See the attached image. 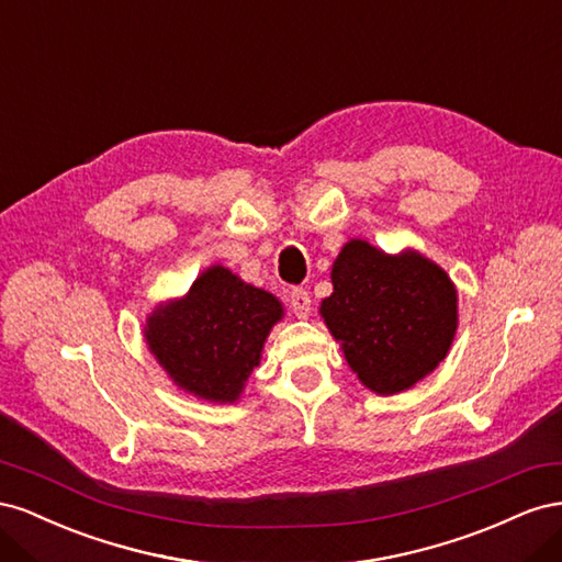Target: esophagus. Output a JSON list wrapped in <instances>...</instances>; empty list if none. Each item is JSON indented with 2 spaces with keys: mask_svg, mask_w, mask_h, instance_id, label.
Returning a JSON list of instances; mask_svg holds the SVG:
<instances>
[{
  "mask_svg": "<svg viewBox=\"0 0 562 562\" xmlns=\"http://www.w3.org/2000/svg\"><path fill=\"white\" fill-rule=\"evenodd\" d=\"M288 302H291V310L297 318H307L312 312V297L304 288H293L291 295H288Z\"/></svg>",
  "mask_w": 562,
  "mask_h": 562,
  "instance_id": "1",
  "label": "esophagus"
}]
</instances>
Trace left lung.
<instances>
[{
  "instance_id": "1",
  "label": "left lung",
  "mask_w": 562,
  "mask_h": 562,
  "mask_svg": "<svg viewBox=\"0 0 562 562\" xmlns=\"http://www.w3.org/2000/svg\"><path fill=\"white\" fill-rule=\"evenodd\" d=\"M333 293L318 314L363 386L394 396L446 359L457 333V288L419 250L384 252L363 239L342 246Z\"/></svg>"
}]
</instances>
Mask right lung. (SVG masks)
Returning a JSON list of instances; mask_svg holds the SVG:
<instances>
[{
    "instance_id": "add662e5",
    "label": "right lung",
    "mask_w": 562,
    "mask_h": 562,
    "mask_svg": "<svg viewBox=\"0 0 562 562\" xmlns=\"http://www.w3.org/2000/svg\"><path fill=\"white\" fill-rule=\"evenodd\" d=\"M281 318L279 297L213 265L182 297L151 310L145 342L178 389L209 403H236Z\"/></svg>"
}]
</instances>
